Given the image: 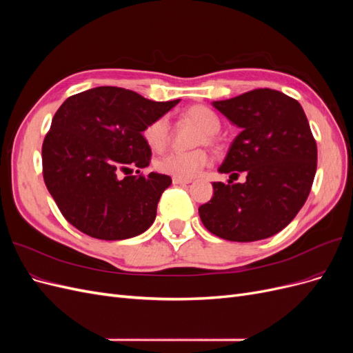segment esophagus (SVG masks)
Wrapping results in <instances>:
<instances>
[{"label":"esophagus","mask_w":353,"mask_h":353,"mask_svg":"<svg viewBox=\"0 0 353 353\" xmlns=\"http://www.w3.org/2000/svg\"><path fill=\"white\" fill-rule=\"evenodd\" d=\"M172 183L174 184H181V185H185V184H190L191 179L188 178H179V176H174L172 178Z\"/></svg>","instance_id":"1"}]
</instances>
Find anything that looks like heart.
I'll use <instances>...</instances> for the list:
<instances>
[{
	"instance_id": "b5f03b06",
	"label": "heart",
	"mask_w": 353,
	"mask_h": 353,
	"mask_svg": "<svg viewBox=\"0 0 353 353\" xmlns=\"http://www.w3.org/2000/svg\"><path fill=\"white\" fill-rule=\"evenodd\" d=\"M184 117L191 122L197 123L203 131L199 132L197 144L213 143L215 134L219 131L221 121L218 114L205 104H193L184 112ZM143 137L148 147L156 152L163 150L170 140V125L168 117L160 116L148 122L143 131ZM210 157L203 148H194L188 152H169L162 157L157 159L156 168L160 172L179 176V178H191L197 175L200 170L208 166Z\"/></svg>"
}]
</instances>
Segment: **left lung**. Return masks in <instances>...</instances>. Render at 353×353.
<instances>
[{
  "label": "left lung",
  "instance_id": "1",
  "mask_svg": "<svg viewBox=\"0 0 353 353\" xmlns=\"http://www.w3.org/2000/svg\"><path fill=\"white\" fill-rule=\"evenodd\" d=\"M241 128L219 172L245 183H213V197L199 208L212 234L228 241L268 239L290 223L311 193L316 172V143L297 100L258 88L213 101Z\"/></svg>",
  "mask_w": 353,
  "mask_h": 353
}]
</instances>
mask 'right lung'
Listing matches in <instances>:
<instances>
[{"instance_id":"obj_1","label":"right lung","mask_w":353,"mask_h":353,"mask_svg":"<svg viewBox=\"0 0 353 353\" xmlns=\"http://www.w3.org/2000/svg\"><path fill=\"white\" fill-rule=\"evenodd\" d=\"M178 103L97 87L60 105L42 143V175L74 228L94 239L123 240L152 225L159 199L172 179L140 174L152 160L143 131ZM131 167L137 169L135 176L127 174Z\"/></svg>"}]
</instances>
